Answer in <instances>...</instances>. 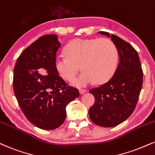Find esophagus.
<instances>
[{
    "instance_id": "1",
    "label": "esophagus",
    "mask_w": 155,
    "mask_h": 155,
    "mask_svg": "<svg viewBox=\"0 0 155 155\" xmlns=\"http://www.w3.org/2000/svg\"><path fill=\"white\" fill-rule=\"evenodd\" d=\"M79 92L81 94H84L85 92H87V89H79Z\"/></svg>"
}]
</instances>
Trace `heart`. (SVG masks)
Wrapping results in <instances>:
<instances>
[{"label":"heart","instance_id":"b5f03b06","mask_svg":"<svg viewBox=\"0 0 155 155\" xmlns=\"http://www.w3.org/2000/svg\"><path fill=\"white\" fill-rule=\"evenodd\" d=\"M66 55L55 59V68L64 79L70 81L80 69L84 70L72 85L86 87L96 80L102 83L112 77L116 69L118 52L114 42L107 38L83 39L72 40L66 48Z\"/></svg>","mask_w":155,"mask_h":155}]
</instances>
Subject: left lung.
<instances>
[{
	"label": "left lung",
	"mask_w": 155,
	"mask_h": 155,
	"mask_svg": "<svg viewBox=\"0 0 155 155\" xmlns=\"http://www.w3.org/2000/svg\"><path fill=\"white\" fill-rule=\"evenodd\" d=\"M119 55L118 68L107 82L89 90L95 102L89 110L91 120L102 127H113L126 120L137 106L143 83V71L137 51L128 42L106 31Z\"/></svg>",
	"instance_id": "8db88e82"
}]
</instances>
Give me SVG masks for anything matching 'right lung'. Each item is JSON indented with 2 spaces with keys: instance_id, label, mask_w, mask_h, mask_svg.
Listing matches in <instances>:
<instances>
[{
  "instance_id": "obj_1",
  "label": "right lung",
  "mask_w": 155,
  "mask_h": 155,
  "mask_svg": "<svg viewBox=\"0 0 155 155\" xmlns=\"http://www.w3.org/2000/svg\"><path fill=\"white\" fill-rule=\"evenodd\" d=\"M61 45L56 35L40 37L22 52L14 66L13 87L18 105L31 124L44 130L61 126L66 105L79 96L55 68Z\"/></svg>"
}]
</instances>
